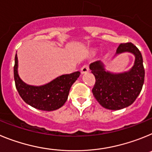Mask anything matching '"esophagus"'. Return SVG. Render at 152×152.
Segmentation results:
<instances>
[{
    "label": "esophagus",
    "instance_id": "esophagus-1",
    "mask_svg": "<svg viewBox=\"0 0 152 152\" xmlns=\"http://www.w3.org/2000/svg\"><path fill=\"white\" fill-rule=\"evenodd\" d=\"M89 72V67L88 66V65H84V66L82 67V68H80V72H81V74H86L88 73V72Z\"/></svg>",
    "mask_w": 152,
    "mask_h": 152
}]
</instances>
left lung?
<instances>
[{
    "label": "left lung",
    "mask_w": 152,
    "mask_h": 152,
    "mask_svg": "<svg viewBox=\"0 0 152 152\" xmlns=\"http://www.w3.org/2000/svg\"><path fill=\"white\" fill-rule=\"evenodd\" d=\"M130 52L135 56L134 65L128 72L112 73L107 72L100 61L90 64V69L96 79L93 94L103 107L117 110L130 106L136 100L145 80L143 59L140 51L132 42L122 43L116 54Z\"/></svg>",
    "instance_id": "8db88e82"
}]
</instances>
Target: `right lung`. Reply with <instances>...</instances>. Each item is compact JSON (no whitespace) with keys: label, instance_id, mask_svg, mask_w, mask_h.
I'll use <instances>...</instances> for the list:
<instances>
[{"label":"right lung","instance_id":"right-lung-1","mask_svg":"<svg viewBox=\"0 0 152 152\" xmlns=\"http://www.w3.org/2000/svg\"><path fill=\"white\" fill-rule=\"evenodd\" d=\"M17 68L18 59L16 54L13 74L19 94L29 106L45 111L56 110L64 105L68 100L70 88L80 74V72H75L70 75H63L44 85L32 86L21 80Z\"/></svg>","mask_w":152,"mask_h":152}]
</instances>
